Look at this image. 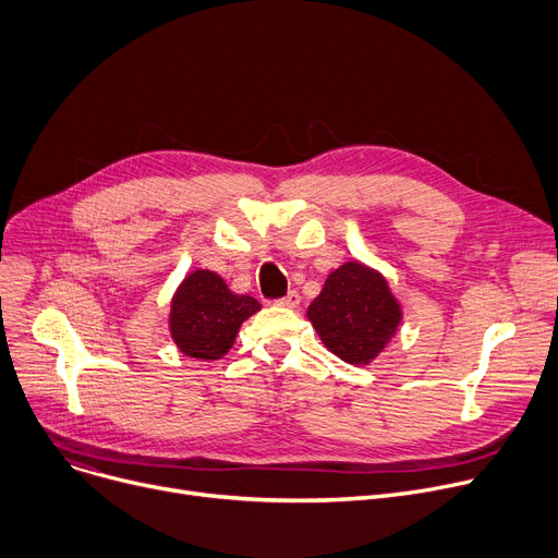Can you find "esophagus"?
Listing matches in <instances>:
<instances>
[{"instance_id": "obj_1", "label": "esophagus", "mask_w": 558, "mask_h": 558, "mask_svg": "<svg viewBox=\"0 0 558 558\" xmlns=\"http://www.w3.org/2000/svg\"><path fill=\"white\" fill-rule=\"evenodd\" d=\"M278 305H280V307H287V310H295V307L301 305V293H299V291H289V293L284 295V299L278 301Z\"/></svg>"}]
</instances>
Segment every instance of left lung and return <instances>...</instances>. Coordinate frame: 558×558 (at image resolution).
<instances>
[{"label": "left lung", "mask_w": 558, "mask_h": 558, "mask_svg": "<svg viewBox=\"0 0 558 558\" xmlns=\"http://www.w3.org/2000/svg\"><path fill=\"white\" fill-rule=\"evenodd\" d=\"M307 318L331 354L369 365L395 339L403 307L381 271L348 259L327 276Z\"/></svg>", "instance_id": "8db88e82"}]
</instances>
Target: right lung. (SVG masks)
<instances>
[{"label": "right lung", "instance_id": "1", "mask_svg": "<svg viewBox=\"0 0 558 558\" xmlns=\"http://www.w3.org/2000/svg\"><path fill=\"white\" fill-rule=\"evenodd\" d=\"M259 310L255 299L231 291L215 271L197 269L172 293L168 329L181 354L215 361L233 348L242 323Z\"/></svg>", "mask_w": 558, "mask_h": 558}]
</instances>
